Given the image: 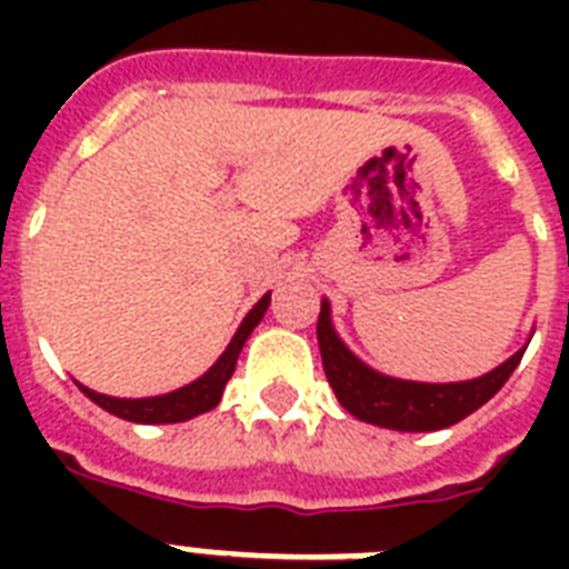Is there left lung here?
I'll list each match as a JSON object with an SVG mask.
<instances>
[{
  "label": "left lung",
  "mask_w": 569,
  "mask_h": 569,
  "mask_svg": "<svg viewBox=\"0 0 569 569\" xmlns=\"http://www.w3.org/2000/svg\"><path fill=\"white\" fill-rule=\"evenodd\" d=\"M268 307V298L253 307V310L244 316V321L236 330V337L230 339V346L223 351L212 366H209V372L200 375L197 380L186 383V387L173 389V392H164V396H153V398H114V396H102V392H93V389L82 387L84 396L91 398L93 405L102 407V410H109L111 416H120V419H127V422H138V425H173V422H189L194 416L206 413V410H212L218 407L223 396V387H227V380L232 378L236 372V360H239V351L244 346V339L250 337V330L257 328L259 319H262V312Z\"/></svg>",
  "instance_id": "left-lung-1"
}]
</instances>
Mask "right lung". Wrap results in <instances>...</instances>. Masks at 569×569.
Returning <instances> with one entry per match:
<instances>
[{"mask_svg": "<svg viewBox=\"0 0 569 569\" xmlns=\"http://www.w3.org/2000/svg\"><path fill=\"white\" fill-rule=\"evenodd\" d=\"M319 348L325 375L346 410L369 425L392 431H440L467 419L478 407L499 392L520 355L505 360L485 378L460 380V383H416L380 375L360 363L330 325V303H321Z\"/></svg>", "mask_w": 569, "mask_h": 569, "instance_id": "1", "label": "right lung"}]
</instances>
